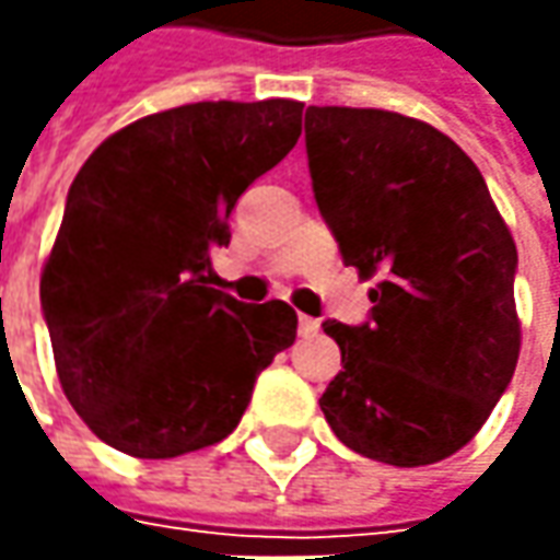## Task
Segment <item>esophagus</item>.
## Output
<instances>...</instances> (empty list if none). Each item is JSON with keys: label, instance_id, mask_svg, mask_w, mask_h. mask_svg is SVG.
Wrapping results in <instances>:
<instances>
[{"label": "esophagus", "instance_id": "34e87169", "mask_svg": "<svg viewBox=\"0 0 560 560\" xmlns=\"http://www.w3.org/2000/svg\"><path fill=\"white\" fill-rule=\"evenodd\" d=\"M317 330H320V324H317L314 317H308V314H299V334L314 336Z\"/></svg>", "mask_w": 560, "mask_h": 560}]
</instances>
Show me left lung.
<instances>
[{"instance_id": "8db88e82", "label": "left lung", "mask_w": 560, "mask_h": 560, "mask_svg": "<svg viewBox=\"0 0 560 560\" xmlns=\"http://www.w3.org/2000/svg\"><path fill=\"white\" fill-rule=\"evenodd\" d=\"M305 149L342 261L376 277L368 324L324 320L342 371L320 411L364 458L442 462L477 436L517 368L511 230L462 145L418 118L312 105Z\"/></svg>"}]
</instances>
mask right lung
<instances>
[{"mask_svg":"<svg viewBox=\"0 0 560 560\" xmlns=\"http://www.w3.org/2000/svg\"><path fill=\"white\" fill-rule=\"evenodd\" d=\"M302 102H196L133 120L86 159L43 265L55 371L124 455L177 458L236 430L258 374L295 342L287 302L208 287L236 199L287 159Z\"/></svg>","mask_w":560,"mask_h":560,"instance_id":"1","label":"right lung"}]
</instances>
